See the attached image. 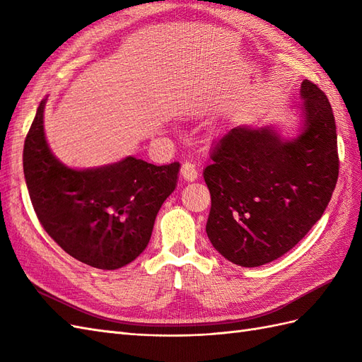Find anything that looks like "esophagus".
<instances>
[{
    "instance_id": "obj_1",
    "label": "esophagus",
    "mask_w": 362,
    "mask_h": 362,
    "mask_svg": "<svg viewBox=\"0 0 362 362\" xmlns=\"http://www.w3.org/2000/svg\"><path fill=\"white\" fill-rule=\"evenodd\" d=\"M180 174H182L183 180H187V182H194V180H197V177H199V171L196 168V165L191 163V162H185L182 165Z\"/></svg>"
}]
</instances>
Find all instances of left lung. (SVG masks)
<instances>
[{"instance_id":"obj_1","label":"left lung","mask_w":362,"mask_h":362,"mask_svg":"<svg viewBox=\"0 0 362 362\" xmlns=\"http://www.w3.org/2000/svg\"><path fill=\"white\" fill-rule=\"evenodd\" d=\"M300 125H238L218 139L203 171L211 192L209 242L230 263L276 260L321 218L338 180L337 125L324 93L304 79Z\"/></svg>"}]
</instances>
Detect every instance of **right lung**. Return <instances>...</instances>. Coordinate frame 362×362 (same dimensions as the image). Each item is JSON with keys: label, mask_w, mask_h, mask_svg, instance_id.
<instances>
[{"label": "right lung", "mask_w": 362, "mask_h": 362, "mask_svg": "<svg viewBox=\"0 0 362 362\" xmlns=\"http://www.w3.org/2000/svg\"><path fill=\"white\" fill-rule=\"evenodd\" d=\"M41 100L24 142L23 166L33 209L54 242L76 260L113 271L141 255L157 212L177 187L180 163L156 166L128 156L78 170L53 154Z\"/></svg>", "instance_id": "1"}]
</instances>
